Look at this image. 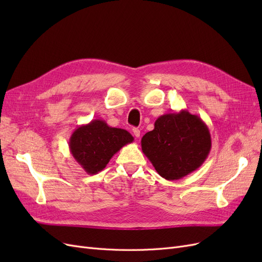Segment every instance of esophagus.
I'll return each mask as SVG.
<instances>
[{
  "label": "esophagus",
  "mask_w": 262,
  "mask_h": 262,
  "mask_svg": "<svg viewBox=\"0 0 262 262\" xmlns=\"http://www.w3.org/2000/svg\"><path fill=\"white\" fill-rule=\"evenodd\" d=\"M132 132H133V136H134V137H136V138H140L141 132H140V130H139L138 128H133V129H132Z\"/></svg>",
  "instance_id": "esophagus-1"
}]
</instances>
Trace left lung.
<instances>
[{"mask_svg":"<svg viewBox=\"0 0 262 262\" xmlns=\"http://www.w3.org/2000/svg\"><path fill=\"white\" fill-rule=\"evenodd\" d=\"M211 145L208 125L187 110L158 117L154 129L141 140L142 152L167 180H178L196 170L207 160Z\"/></svg>","mask_w":262,"mask_h":262,"instance_id":"left-lung-1","label":"left lung"}]
</instances>
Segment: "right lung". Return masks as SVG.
I'll return each instance as SVG.
<instances>
[{
	"instance_id": "add662e5",
	"label": "right lung",
	"mask_w": 262,
	"mask_h": 262,
	"mask_svg": "<svg viewBox=\"0 0 262 262\" xmlns=\"http://www.w3.org/2000/svg\"><path fill=\"white\" fill-rule=\"evenodd\" d=\"M133 140L126 130L113 128L105 120L95 119L75 129L70 138L69 147L78 165L89 175H95L106 167L120 148L132 143Z\"/></svg>"
}]
</instances>
